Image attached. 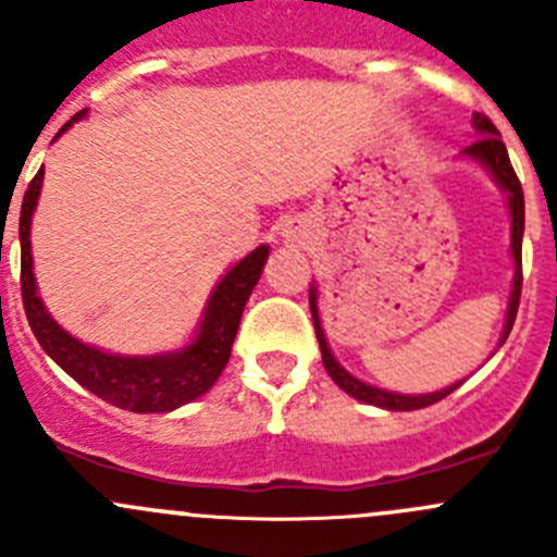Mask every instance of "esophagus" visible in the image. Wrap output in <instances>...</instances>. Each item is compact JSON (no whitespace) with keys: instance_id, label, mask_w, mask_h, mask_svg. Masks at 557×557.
<instances>
[{"instance_id":"obj_1","label":"esophagus","mask_w":557,"mask_h":557,"mask_svg":"<svg viewBox=\"0 0 557 557\" xmlns=\"http://www.w3.org/2000/svg\"><path fill=\"white\" fill-rule=\"evenodd\" d=\"M299 232H301V228H296V226H288V232H285V237H299Z\"/></svg>"}]
</instances>
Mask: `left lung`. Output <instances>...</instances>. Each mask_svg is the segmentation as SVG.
I'll return each instance as SVG.
<instances>
[{"instance_id":"obj_1","label":"left lung","mask_w":557,"mask_h":557,"mask_svg":"<svg viewBox=\"0 0 557 557\" xmlns=\"http://www.w3.org/2000/svg\"><path fill=\"white\" fill-rule=\"evenodd\" d=\"M474 128L482 134V137L476 139V143H471L469 148L463 150V153L471 156V159L482 161V164H485L487 170L493 172V177L498 180V185L507 190L509 212H512L515 285H512V296H509L507 325H504V334H502V342H507L509 331H512L515 318H518L520 290H522V226H525V201H522V185H520L518 174H515V170H512V161H509L507 145L502 143V137H498V128L493 126L491 117L482 115V112H474ZM310 310H312V323H314V334H318L320 352H323L325 372L331 374V380H334V383L339 385L342 391L350 393V396L358 398V401L374 404V407H383V409H393V412H409V409H423V407H431V404L442 401V398L450 396L455 387L460 385V383H455V385L445 387V391H440V393H429V396H401V393H387V391H380V387L361 383V380L350 377V374H347L345 369H342L339 363L334 361V356H331L329 345H325L323 329H320L318 296H314V290H310Z\"/></svg>"}]
</instances>
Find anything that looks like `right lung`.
Wrapping results in <instances>:
<instances>
[{"label": "right lung", "mask_w": 557, "mask_h": 557, "mask_svg": "<svg viewBox=\"0 0 557 557\" xmlns=\"http://www.w3.org/2000/svg\"><path fill=\"white\" fill-rule=\"evenodd\" d=\"M83 112H77L72 121H77ZM72 121L64 128L72 126ZM61 128V132H64ZM39 185H42V170L35 174L29 190L24 194L21 205V296H24L26 320L35 331L42 350L77 380L94 396L104 398L112 407L128 409V412H170L194 401L201 393L210 391L221 372L232 358L234 336H237L243 310L256 288L258 277L263 272V263L269 258V247L261 245L243 258L226 277L218 283L215 294L207 305L205 323L199 336L183 352L153 358H123L107 356V352L88 347L83 342L72 339L64 329H59L53 318L45 312L42 301L37 296L35 272H32V245L29 226L32 212L37 207Z\"/></svg>", "instance_id": "obj_1"}]
</instances>
